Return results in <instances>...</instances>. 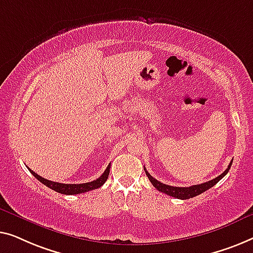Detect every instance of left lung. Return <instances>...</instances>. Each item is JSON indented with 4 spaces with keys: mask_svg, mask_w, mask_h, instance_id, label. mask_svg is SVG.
Wrapping results in <instances>:
<instances>
[{
    "mask_svg": "<svg viewBox=\"0 0 253 253\" xmlns=\"http://www.w3.org/2000/svg\"><path fill=\"white\" fill-rule=\"evenodd\" d=\"M233 161L230 162V164L227 167L226 170L223 173L220 174L219 176H216L215 179H213L211 181H209V182H204V183H201V184H195V186H190V187H173V186H167V184H164L162 182H159L158 180H156L152 177L150 174L147 169H144L145 170V174H147V176L149 177V180H150V182L152 183V186H154L156 189L162 191V193L166 194V195H169V196L172 197H175V198H179V199H188V198H193L195 196H197V195L204 193L210 188H212L214 184H216L219 182L220 180L222 179L223 176L226 175L227 173H228V170L230 169V166H232Z\"/></svg>",
    "mask_w": 253,
    "mask_h": 253,
    "instance_id": "8db88e82",
    "label": "left lung"
}]
</instances>
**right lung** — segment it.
<instances>
[{
	"label": "right lung",
	"instance_id": "right-lung-1",
	"mask_svg": "<svg viewBox=\"0 0 253 253\" xmlns=\"http://www.w3.org/2000/svg\"><path fill=\"white\" fill-rule=\"evenodd\" d=\"M110 164L109 166L106 167V169L104 170V173L102 174L98 179H96L91 182H87V183H79V184H66V183H59V182H54V181L47 180L44 177H42L34 172V170L30 169V172L33 174V175L37 177V179L40 181L41 183H43L44 186H47L50 189L57 191L59 194H64V195H77V194H83V193H87L89 190H94L97 189V188L102 187L103 184L109 177V173H110Z\"/></svg>",
	"mask_w": 253,
	"mask_h": 253
}]
</instances>
